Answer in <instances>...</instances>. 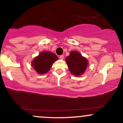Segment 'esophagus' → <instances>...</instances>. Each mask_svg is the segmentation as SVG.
Instances as JSON below:
<instances>
[{
    "label": "esophagus",
    "mask_w": 123,
    "mask_h": 123,
    "mask_svg": "<svg viewBox=\"0 0 123 123\" xmlns=\"http://www.w3.org/2000/svg\"><path fill=\"white\" fill-rule=\"evenodd\" d=\"M60 58L61 60H63V58H64V56H63V55H61L60 56Z\"/></svg>",
    "instance_id": "esophagus-1"
}]
</instances>
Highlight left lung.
I'll use <instances>...</instances> for the list:
<instances>
[{"instance_id":"obj_1","label":"left lung","mask_w":123,"mask_h":123,"mask_svg":"<svg viewBox=\"0 0 123 123\" xmlns=\"http://www.w3.org/2000/svg\"><path fill=\"white\" fill-rule=\"evenodd\" d=\"M65 60L70 73L76 76L83 74L88 65L86 58L76 51H71Z\"/></svg>"}]
</instances>
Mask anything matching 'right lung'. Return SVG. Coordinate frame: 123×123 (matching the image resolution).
Segmentation results:
<instances>
[{
  "label": "right lung",
  "mask_w": 123,
  "mask_h": 123,
  "mask_svg": "<svg viewBox=\"0 0 123 123\" xmlns=\"http://www.w3.org/2000/svg\"><path fill=\"white\" fill-rule=\"evenodd\" d=\"M58 58L57 56L53 53L43 51L32 60L31 65L39 74H43L49 71L53 63Z\"/></svg>",
  "instance_id": "1"
}]
</instances>
